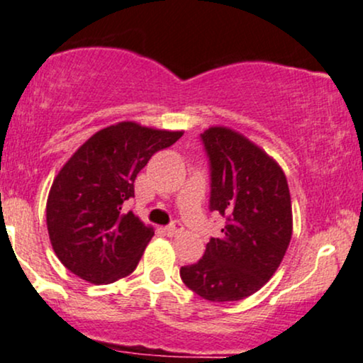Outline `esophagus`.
<instances>
[{
    "mask_svg": "<svg viewBox=\"0 0 363 363\" xmlns=\"http://www.w3.org/2000/svg\"><path fill=\"white\" fill-rule=\"evenodd\" d=\"M183 231V224L180 220H173L172 224L166 225V233L169 234V236H177V234H180Z\"/></svg>",
    "mask_w": 363,
    "mask_h": 363,
    "instance_id": "1",
    "label": "esophagus"
}]
</instances>
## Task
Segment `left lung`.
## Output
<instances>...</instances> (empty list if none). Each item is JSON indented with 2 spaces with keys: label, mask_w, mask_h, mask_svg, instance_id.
<instances>
[{
  "label": "left lung",
  "mask_w": 363,
  "mask_h": 363,
  "mask_svg": "<svg viewBox=\"0 0 363 363\" xmlns=\"http://www.w3.org/2000/svg\"><path fill=\"white\" fill-rule=\"evenodd\" d=\"M211 172L208 208L225 219L203 258L180 268L183 284L214 302L240 301L262 289L284 259L292 236V206L280 166L251 140L225 127L200 134Z\"/></svg>",
  "instance_id": "8db88e82"
}]
</instances>
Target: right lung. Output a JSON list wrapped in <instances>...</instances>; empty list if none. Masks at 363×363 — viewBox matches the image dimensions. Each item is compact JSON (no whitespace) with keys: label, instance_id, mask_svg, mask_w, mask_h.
<instances>
[{"label":"right lung","instance_id":"obj_1","mask_svg":"<svg viewBox=\"0 0 363 363\" xmlns=\"http://www.w3.org/2000/svg\"><path fill=\"white\" fill-rule=\"evenodd\" d=\"M182 135L121 122L91 135L62 166L47 199V229L67 270L91 284L135 270L155 233L123 206L151 156Z\"/></svg>","mask_w":363,"mask_h":363}]
</instances>
